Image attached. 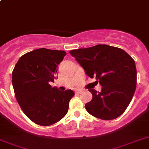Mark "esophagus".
<instances>
[{
    "instance_id": "obj_1",
    "label": "esophagus",
    "mask_w": 149,
    "mask_h": 149,
    "mask_svg": "<svg viewBox=\"0 0 149 149\" xmlns=\"http://www.w3.org/2000/svg\"><path fill=\"white\" fill-rule=\"evenodd\" d=\"M82 89H77V90H76V93H77V94H80V93H82Z\"/></svg>"
}]
</instances>
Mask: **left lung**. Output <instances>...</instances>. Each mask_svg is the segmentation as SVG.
<instances>
[{
	"label": "left lung",
	"mask_w": 149,
	"mask_h": 149,
	"mask_svg": "<svg viewBox=\"0 0 149 149\" xmlns=\"http://www.w3.org/2000/svg\"><path fill=\"white\" fill-rule=\"evenodd\" d=\"M71 55L84 69L87 76L95 78L102 91L89 89L91 102L86 109L94 117L110 120L120 116L130 103L136 88L134 60L123 49L107 45L72 50Z\"/></svg>",
	"instance_id": "1"
}]
</instances>
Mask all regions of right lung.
<instances>
[{"mask_svg":"<svg viewBox=\"0 0 149 149\" xmlns=\"http://www.w3.org/2000/svg\"><path fill=\"white\" fill-rule=\"evenodd\" d=\"M67 53L38 48L19 59L12 72L15 97L23 113L40 126H51L67 114L74 92L51 87L57 66Z\"/></svg>","mask_w":149,"mask_h":149,"instance_id":"obj_1","label":"right lung"}]
</instances>
